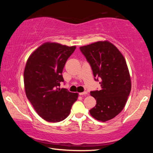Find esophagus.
<instances>
[{
    "instance_id": "esophagus-1",
    "label": "esophagus",
    "mask_w": 153,
    "mask_h": 153,
    "mask_svg": "<svg viewBox=\"0 0 153 153\" xmlns=\"http://www.w3.org/2000/svg\"><path fill=\"white\" fill-rule=\"evenodd\" d=\"M79 94L80 96L86 95V94H87V92H80V93H79Z\"/></svg>"
}]
</instances>
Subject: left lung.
<instances>
[{
    "label": "left lung",
    "instance_id": "8db88e82",
    "mask_svg": "<svg viewBox=\"0 0 153 153\" xmlns=\"http://www.w3.org/2000/svg\"><path fill=\"white\" fill-rule=\"evenodd\" d=\"M79 49L91 66L94 79H100L101 86L100 90L90 92L97 105L90 113L97 120L105 122L123 110L130 93L131 79L126 61L108 41H98Z\"/></svg>",
    "mask_w": 153,
    "mask_h": 153
}]
</instances>
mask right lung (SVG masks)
Masks as SVG:
<instances>
[{
    "instance_id": "1",
    "label": "right lung",
    "mask_w": 153,
    "mask_h": 153,
    "mask_svg": "<svg viewBox=\"0 0 153 153\" xmlns=\"http://www.w3.org/2000/svg\"><path fill=\"white\" fill-rule=\"evenodd\" d=\"M76 46L45 42L31 54L24 73L25 94L38 115L48 122H59L70 113L78 94L60 88L62 72Z\"/></svg>"
}]
</instances>
